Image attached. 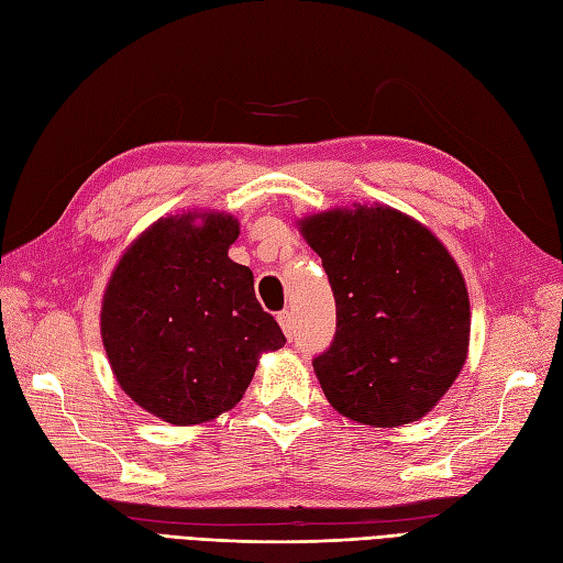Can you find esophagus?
<instances>
[{"mask_svg": "<svg viewBox=\"0 0 563 563\" xmlns=\"http://www.w3.org/2000/svg\"><path fill=\"white\" fill-rule=\"evenodd\" d=\"M278 323L283 328V333L287 335V340H292L295 338V316H292V311H280Z\"/></svg>", "mask_w": 563, "mask_h": 563, "instance_id": "esophagus-1", "label": "esophagus"}]
</instances>
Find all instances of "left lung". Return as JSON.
I'll use <instances>...</instances> for the list:
<instances>
[{
  "label": "left lung",
  "mask_w": 563,
  "mask_h": 563,
  "mask_svg": "<svg viewBox=\"0 0 563 563\" xmlns=\"http://www.w3.org/2000/svg\"><path fill=\"white\" fill-rule=\"evenodd\" d=\"M333 287L338 325L313 356L340 413L395 428L421 419L466 362L471 309L440 240L387 207L328 211L301 223Z\"/></svg>",
  "instance_id": "1"
}]
</instances>
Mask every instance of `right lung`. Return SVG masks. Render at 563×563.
I'll return each instance as SVG.
<instances>
[{"label": "right lung", "mask_w": 563, "mask_h": 563, "mask_svg": "<svg viewBox=\"0 0 563 563\" xmlns=\"http://www.w3.org/2000/svg\"><path fill=\"white\" fill-rule=\"evenodd\" d=\"M235 219L170 216L142 233L109 280L102 340L119 385L173 426L216 419L235 407L256 356L285 335L254 297V276L228 247Z\"/></svg>", "instance_id": "add662e5"}]
</instances>
